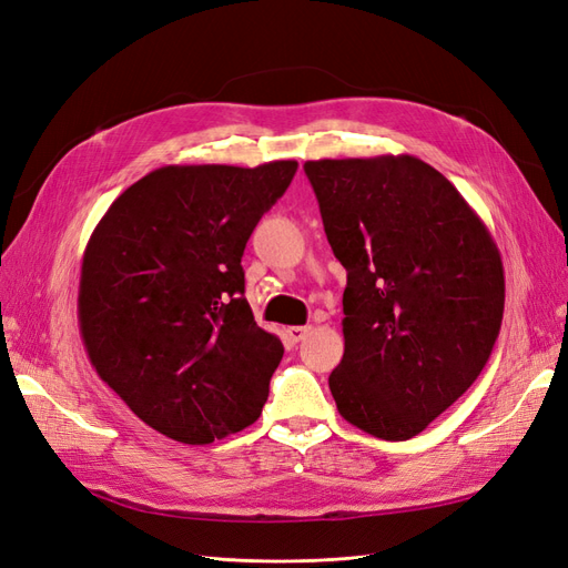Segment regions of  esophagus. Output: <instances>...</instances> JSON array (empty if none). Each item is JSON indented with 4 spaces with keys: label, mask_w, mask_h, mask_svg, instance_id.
<instances>
[{
    "label": "esophagus",
    "mask_w": 568,
    "mask_h": 568,
    "mask_svg": "<svg viewBox=\"0 0 568 568\" xmlns=\"http://www.w3.org/2000/svg\"><path fill=\"white\" fill-rule=\"evenodd\" d=\"M286 334H288L291 343H301L310 334V326H288Z\"/></svg>",
    "instance_id": "1"
}]
</instances>
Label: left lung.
<instances>
[{"instance_id": "left-lung-1", "label": "left lung", "mask_w": 568, "mask_h": 568, "mask_svg": "<svg viewBox=\"0 0 568 568\" xmlns=\"http://www.w3.org/2000/svg\"><path fill=\"white\" fill-rule=\"evenodd\" d=\"M303 169L347 270L331 395L368 435L416 437L491 357L505 305L498 246L463 194L410 154Z\"/></svg>"}]
</instances>
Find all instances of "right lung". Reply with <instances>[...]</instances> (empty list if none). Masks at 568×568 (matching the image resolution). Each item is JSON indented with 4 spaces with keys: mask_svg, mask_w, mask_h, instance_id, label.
Listing matches in <instances>:
<instances>
[{
    "mask_svg": "<svg viewBox=\"0 0 568 568\" xmlns=\"http://www.w3.org/2000/svg\"><path fill=\"white\" fill-rule=\"evenodd\" d=\"M298 162L162 166L112 202L84 251L89 359L158 433L211 444L258 420L284 345L244 298L242 256Z\"/></svg>",
    "mask_w": 568,
    "mask_h": 568,
    "instance_id": "obj_1",
    "label": "right lung"
}]
</instances>
